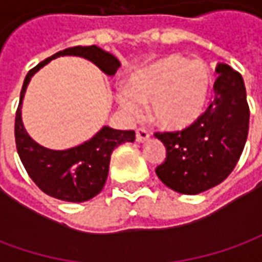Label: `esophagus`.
Instances as JSON below:
<instances>
[{"instance_id":"1","label":"esophagus","mask_w":262,"mask_h":262,"mask_svg":"<svg viewBox=\"0 0 262 262\" xmlns=\"http://www.w3.org/2000/svg\"><path fill=\"white\" fill-rule=\"evenodd\" d=\"M148 137H150V135H148V132L146 130V129H142V127H140V129H136V142H147Z\"/></svg>"}]
</instances>
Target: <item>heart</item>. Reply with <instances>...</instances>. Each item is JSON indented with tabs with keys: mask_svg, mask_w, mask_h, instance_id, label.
<instances>
[{
	"mask_svg": "<svg viewBox=\"0 0 262 262\" xmlns=\"http://www.w3.org/2000/svg\"><path fill=\"white\" fill-rule=\"evenodd\" d=\"M212 75L198 60L168 54L133 71L127 91L119 92L122 108L132 116L140 114V103H148L154 125L168 132L192 127L208 109Z\"/></svg>",
	"mask_w": 262,
	"mask_h": 262,
	"instance_id": "obj_1",
	"label": "heart"
}]
</instances>
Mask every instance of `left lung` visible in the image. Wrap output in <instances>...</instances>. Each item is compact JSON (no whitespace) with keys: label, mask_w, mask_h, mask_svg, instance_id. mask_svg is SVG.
<instances>
[{"label":"left lung","mask_w":262,"mask_h":262,"mask_svg":"<svg viewBox=\"0 0 262 262\" xmlns=\"http://www.w3.org/2000/svg\"><path fill=\"white\" fill-rule=\"evenodd\" d=\"M212 102L202 119L181 132H157L167 148L156 174L172 191L196 195L219 185L240 160L250 123L246 85L240 73L220 63Z\"/></svg>","instance_id":"8db88e82"}]
</instances>
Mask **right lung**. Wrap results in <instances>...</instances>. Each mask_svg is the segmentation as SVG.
Returning <instances> with one entry per match:
<instances>
[{
    "label": "right lung",
    "mask_w": 262,
    "mask_h": 262,
    "mask_svg": "<svg viewBox=\"0 0 262 262\" xmlns=\"http://www.w3.org/2000/svg\"><path fill=\"white\" fill-rule=\"evenodd\" d=\"M60 56L84 57L108 75H114L120 66L114 54L92 45L64 49L29 70L20 90L19 105L15 116V143L26 172L43 192L60 201L84 202L102 191L108 178L112 151L122 143L135 142L136 136L133 130H116L103 126L95 136L77 147L50 150L37 144L28 135L20 114L26 86L36 71Z\"/></svg>",
    "instance_id": "add662e5"
}]
</instances>
